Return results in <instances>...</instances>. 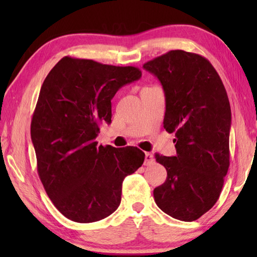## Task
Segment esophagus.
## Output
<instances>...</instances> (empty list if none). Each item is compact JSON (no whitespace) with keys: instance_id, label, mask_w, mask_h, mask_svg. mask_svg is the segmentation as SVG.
<instances>
[{"instance_id":"obj_1","label":"esophagus","mask_w":257,"mask_h":257,"mask_svg":"<svg viewBox=\"0 0 257 257\" xmlns=\"http://www.w3.org/2000/svg\"><path fill=\"white\" fill-rule=\"evenodd\" d=\"M155 163V158L149 152H146L145 155V166H151Z\"/></svg>"}]
</instances>
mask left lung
Returning a JSON list of instances; mask_svg holds the SVG:
<instances>
[{
  "instance_id": "left-lung-1",
  "label": "left lung",
  "mask_w": 257,
  "mask_h": 257,
  "mask_svg": "<svg viewBox=\"0 0 257 257\" xmlns=\"http://www.w3.org/2000/svg\"><path fill=\"white\" fill-rule=\"evenodd\" d=\"M144 68L160 80L163 127L177 137V156H155L167 169L155 201L173 219L192 222L216 203L230 167V101L215 68L199 54L170 51Z\"/></svg>"
}]
</instances>
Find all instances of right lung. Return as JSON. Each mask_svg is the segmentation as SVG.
Here are the masks:
<instances>
[{
    "mask_svg": "<svg viewBox=\"0 0 257 257\" xmlns=\"http://www.w3.org/2000/svg\"><path fill=\"white\" fill-rule=\"evenodd\" d=\"M141 77L134 66L63 57L41 87L31 122L37 172L53 204L74 222L109 216L121 201L123 179L143 166L137 147L97 146L99 125L111 122V99Z\"/></svg>",
    "mask_w": 257,
    "mask_h": 257,
    "instance_id": "add662e5",
    "label": "right lung"
}]
</instances>
